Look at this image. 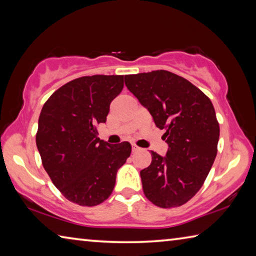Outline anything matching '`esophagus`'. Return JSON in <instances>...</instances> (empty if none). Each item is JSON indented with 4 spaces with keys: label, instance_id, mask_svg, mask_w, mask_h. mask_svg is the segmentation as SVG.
I'll list each match as a JSON object with an SVG mask.
<instances>
[{
    "label": "esophagus",
    "instance_id": "esophagus-1",
    "mask_svg": "<svg viewBox=\"0 0 256 256\" xmlns=\"http://www.w3.org/2000/svg\"><path fill=\"white\" fill-rule=\"evenodd\" d=\"M138 150H140V148H138V146H132V152H136V151H138Z\"/></svg>",
    "mask_w": 256,
    "mask_h": 256
}]
</instances>
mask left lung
<instances>
[{
	"mask_svg": "<svg viewBox=\"0 0 256 256\" xmlns=\"http://www.w3.org/2000/svg\"><path fill=\"white\" fill-rule=\"evenodd\" d=\"M125 86L164 130L166 157L151 151L140 172L146 198L160 208L185 204L202 188L216 156L219 123L209 97L170 71L125 76Z\"/></svg>",
	"mask_w": 256,
	"mask_h": 256,
	"instance_id": "left-lung-1",
	"label": "left lung"
}]
</instances>
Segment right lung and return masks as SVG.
I'll list each match as a JSON object with an SVG mask.
<instances>
[{"label":"right lung","instance_id":"right-lung-1","mask_svg":"<svg viewBox=\"0 0 256 256\" xmlns=\"http://www.w3.org/2000/svg\"><path fill=\"white\" fill-rule=\"evenodd\" d=\"M123 76H81L68 82L42 108L36 144L53 184L68 201L94 206L107 200L116 174L131 154L128 142L110 146L97 126L106 122Z\"/></svg>","mask_w":256,"mask_h":256}]
</instances>
